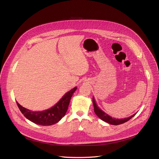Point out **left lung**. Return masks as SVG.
I'll use <instances>...</instances> for the list:
<instances>
[{
  "mask_svg": "<svg viewBox=\"0 0 159 159\" xmlns=\"http://www.w3.org/2000/svg\"><path fill=\"white\" fill-rule=\"evenodd\" d=\"M92 102H93V108H94V112H95L96 115L102 120L109 123V124L113 125H119L123 124V123H125V122H127L128 120L131 119L132 117L136 114V113L134 114L133 115L130 116V117H128V118H126V119H119L112 118V117H111V116L108 115L107 113H105V112H103L102 110H101L100 108H99V107L98 106L96 103L95 99L93 97V99H92Z\"/></svg>",
  "mask_w": 159,
  "mask_h": 159,
  "instance_id": "obj_1",
  "label": "left lung"
}]
</instances>
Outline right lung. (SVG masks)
Returning a JSON list of instances; mask_svg holds the SVG:
<instances>
[{
  "mask_svg": "<svg viewBox=\"0 0 159 159\" xmlns=\"http://www.w3.org/2000/svg\"><path fill=\"white\" fill-rule=\"evenodd\" d=\"M77 89L75 87L65 94L54 106L43 111H32L17 103L21 113L30 121L41 126H50L60 121L66 115L73 93Z\"/></svg>",
  "mask_w": 159,
  "mask_h": 159,
  "instance_id": "1",
  "label": "right lung"
}]
</instances>
